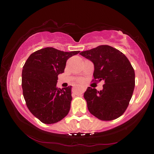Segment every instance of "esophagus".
<instances>
[{"instance_id":"34e87169","label":"esophagus","mask_w":154,"mask_h":154,"mask_svg":"<svg viewBox=\"0 0 154 154\" xmlns=\"http://www.w3.org/2000/svg\"><path fill=\"white\" fill-rule=\"evenodd\" d=\"M85 90V89L84 87H75L73 88V89H72V92L77 93L79 92V91H80V92H83Z\"/></svg>"}]
</instances>
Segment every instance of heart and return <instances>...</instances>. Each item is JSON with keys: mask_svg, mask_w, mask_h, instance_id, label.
Returning a JSON list of instances; mask_svg holds the SVG:
<instances>
[{"mask_svg": "<svg viewBox=\"0 0 154 154\" xmlns=\"http://www.w3.org/2000/svg\"><path fill=\"white\" fill-rule=\"evenodd\" d=\"M78 81H79V82H82V79H79V80H78Z\"/></svg>", "mask_w": 154, "mask_h": 154, "instance_id": "obj_1", "label": "heart"}]
</instances>
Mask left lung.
Segmentation results:
<instances>
[{
  "mask_svg": "<svg viewBox=\"0 0 154 154\" xmlns=\"http://www.w3.org/2000/svg\"><path fill=\"white\" fill-rule=\"evenodd\" d=\"M80 55L93 62L96 82H105L102 90L88 87L85 92L88 110L100 120L118 118L126 110L134 89V71L128 59L109 45L98 46Z\"/></svg>",
  "mask_w": 154,
  "mask_h": 154,
  "instance_id": "obj_1",
  "label": "left lung"
}]
</instances>
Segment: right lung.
<instances>
[{"label":"right lung","mask_w":154,"mask_h":154,"mask_svg":"<svg viewBox=\"0 0 154 154\" xmlns=\"http://www.w3.org/2000/svg\"><path fill=\"white\" fill-rule=\"evenodd\" d=\"M79 53L45 48L34 52L26 61L22 74L23 95L28 109L43 123H56L69 113L71 86L57 88L58 75L64 72L67 60Z\"/></svg>","instance_id":"add662e5"}]
</instances>
